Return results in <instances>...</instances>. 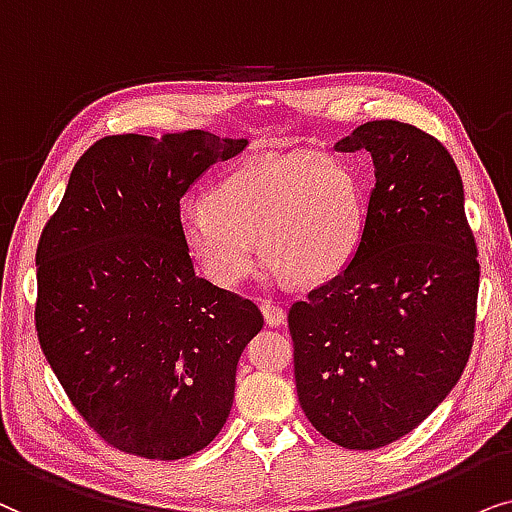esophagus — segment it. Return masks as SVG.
I'll list each match as a JSON object with an SVG mask.
<instances>
[{
	"label": "esophagus",
	"instance_id": "esophagus-1",
	"mask_svg": "<svg viewBox=\"0 0 512 512\" xmlns=\"http://www.w3.org/2000/svg\"><path fill=\"white\" fill-rule=\"evenodd\" d=\"M260 311L264 316V323H267L269 327H276V325L285 323V311L281 309V306H276L274 302H269V299L260 302Z\"/></svg>",
	"mask_w": 512,
	"mask_h": 512
}]
</instances>
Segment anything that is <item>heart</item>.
Instances as JSON below:
<instances>
[{
	"label": "heart",
	"mask_w": 512,
	"mask_h": 512,
	"mask_svg": "<svg viewBox=\"0 0 512 512\" xmlns=\"http://www.w3.org/2000/svg\"><path fill=\"white\" fill-rule=\"evenodd\" d=\"M182 243L210 283L234 290L257 267L297 283L327 281L346 267L363 234V199L335 156L290 152L248 161L215 182L203 206L185 210Z\"/></svg>",
	"instance_id": "obj_1"
}]
</instances>
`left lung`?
Listing matches in <instances>:
<instances>
[{"instance_id": "8db88e82", "label": "left lung", "mask_w": 512, "mask_h": 512, "mask_svg": "<svg viewBox=\"0 0 512 512\" xmlns=\"http://www.w3.org/2000/svg\"><path fill=\"white\" fill-rule=\"evenodd\" d=\"M367 149L374 187L358 248L292 304L306 419L346 449L417 428L459 381L473 346L480 264L459 168L417 126L367 121L335 145Z\"/></svg>"}]
</instances>
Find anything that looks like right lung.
<instances>
[{
	"label": "right lung",
	"instance_id": "obj_1",
	"mask_svg": "<svg viewBox=\"0 0 512 512\" xmlns=\"http://www.w3.org/2000/svg\"><path fill=\"white\" fill-rule=\"evenodd\" d=\"M245 145L208 131L102 138L39 241V344L88 426L126 454L182 459L227 424L264 318L196 276L180 199Z\"/></svg>",
	"mask_w": 512,
	"mask_h": 512
}]
</instances>
